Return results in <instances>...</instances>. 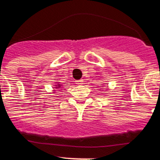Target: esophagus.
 Returning a JSON list of instances; mask_svg holds the SVG:
<instances>
[{"instance_id":"esophagus-1","label":"esophagus","mask_w":160,"mask_h":160,"mask_svg":"<svg viewBox=\"0 0 160 160\" xmlns=\"http://www.w3.org/2000/svg\"><path fill=\"white\" fill-rule=\"evenodd\" d=\"M76 83L77 84H79V85H81V84H83V83H84V80H76Z\"/></svg>"}]
</instances>
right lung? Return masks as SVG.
<instances>
[{"label": "right lung", "instance_id": "right-lung-1", "mask_svg": "<svg viewBox=\"0 0 160 160\" xmlns=\"http://www.w3.org/2000/svg\"><path fill=\"white\" fill-rule=\"evenodd\" d=\"M59 86H61V84H58ZM56 88H60V87H56Z\"/></svg>", "mask_w": 160, "mask_h": 160}]
</instances>
